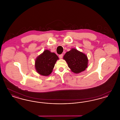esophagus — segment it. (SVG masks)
Instances as JSON below:
<instances>
[{"label":"esophagus","mask_w":120,"mask_h":120,"mask_svg":"<svg viewBox=\"0 0 120 120\" xmlns=\"http://www.w3.org/2000/svg\"><path fill=\"white\" fill-rule=\"evenodd\" d=\"M63 54H60V55H59V57L60 59H61V58H63Z\"/></svg>","instance_id":"1"}]
</instances>
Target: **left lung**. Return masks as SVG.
<instances>
[{"label":"left lung","mask_w":120,"mask_h":120,"mask_svg":"<svg viewBox=\"0 0 120 120\" xmlns=\"http://www.w3.org/2000/svg\"><path fill=\"white\" fill-rule=\"evenodd\" d=\"M63 59L71 71L76 74L85 71L88 66V60L86 54L75 49L67 52Z\"/></svg>","instance_id":"1"}]
</instances>
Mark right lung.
<instances>
[{
    "label": "right lung",
    "mask_w": 120,
    "mask_h": 120,
    "mask_svg": "<svg viewBox=\"0 0 120 120\" xmlns=\"http://www.w3.org/2000/svg\"><path fill=\"white\" fill-rule=\"evenodd\" d=\"M57 59L58 57L55 53L46 50L35 60V67L37 72L45 76L50 74Z\"/></svg>",
    "instance_id": "right-lung-1"
}]
</instances>
